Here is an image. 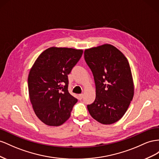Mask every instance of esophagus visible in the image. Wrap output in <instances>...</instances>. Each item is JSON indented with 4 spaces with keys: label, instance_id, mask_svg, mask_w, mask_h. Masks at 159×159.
<instances>
[{
    "label": "esophagus",
    "instance_id": "esophagus-1",
    "mask_svg": "<svg viewBox=\"0 0 159 159\" xmlns=\"http://www.w3.org/2000/svg\"><path fill=\"white\" fill-rule=\"evenodd\" d=\"M83 96H84V94H79V99H80V100L83 99Z\"/></svg>",
    "mask_w": 159,
    "mask_h": 159
}]
</instances>
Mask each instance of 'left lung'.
Listing matches in <instances>:
<instances>
[{
    "instance_id": "obj_1",
    "label": "left lung",
    "mask_w": 159,
    "mask_h": 159,
    "mask_svg": "<svg viewBox=\"0 0 159 159\" xmlns=\"http://www.w3.org/2000/svg\"><path fill=\"white\" fill-rule=\"evenodd\" d=\"M84 59L91 70L96 98L88 105L90 115L104 125L117 122L125 114L134 96V84L127 58L109 44L86 49Z\"/></svg>"
}]
</instances>
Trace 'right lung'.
I'll use <instances>...</instances> for the list:
<instances>
[{"instance_id": "add662e5", "label": "right lung", "mask_w": 159, "mask_h": 159, "mask_svg": "<svg viewBox=\"0 0 159 159\" xmlns=\"http://www.w3.org/2000/svg\"><path fill=\"white\" fill-rule=\"evenodd\" d=\"M83 50L51 47L40 54L29 72V93L36 115L45 125L60 126L69 119L77 100L69 93V75Z\"/></svg>"}]
</instances>
